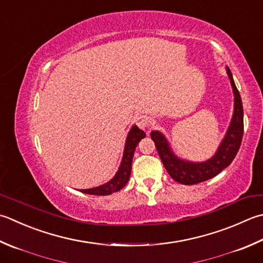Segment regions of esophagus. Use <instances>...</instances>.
<instances>
[{"mask_svg":"<svg viewBox=\"0 0 263 263\" xmlns=\"http://www.w3.org/2000/svg\"><path fill=\"white\" fill-rule=\"evenodd\" d=\"M137 125L142 128V130H148L149 125H151V121H149V117L145 116V115H140L139 117H137Z\"/></svg>","mask_w":263,"mask_h":263,"instance_id":"esophagus-1","label":"esophagus"}]
</instances>
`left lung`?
<instances>
[{
  "instance_id": "left-lung-1",
  "label": "left lung",
  "mask_w": 263,
  "mask_h": 263,
  "mask_svg": "<svg viewBox=\"0 0 263 263\" xmlns=\"http://www.w3.org/2000/svg\"><path fill=\"white\" fill-rule=\"evenodd\" d=\"M234 92V112L228 130L220 142L214 155L204 162H192L178 157L173 153L166 137L161 131H152L151 137L155 142L157 153L173 180L182 184H196L206 181L230 165L239 151L244 133V111L240 95L235 85L230 69L226 67Z\"/></svg>"
}]
</instances>
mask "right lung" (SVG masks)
I'll return each mask as SVG.
<instances>
[{"instance_id":"obj_1","label":"right lung","mask_w":263,"mask_h":263,"mask_svg":"<svg viewBox=\"0 0 263 263\" xmlns=\"http://www.w3.org/2000/svg\"><path fill=\"white\" fill-rule=\"evenodd\" d=\"M145 137H146L145 132L140 130L137 125H133L127 133L124 152H123L122 162L115 176L112 177V179H110L108 182L101 184V186L89 188V189H80V192L84 194L97 195V196H105V195H110L112 193L118 192V190H121L127 183L128 179H130L132 158H133V155H135L136 147L138 146V143L140 142L141 139H143Z\"/></svg>"}]
</instances>
